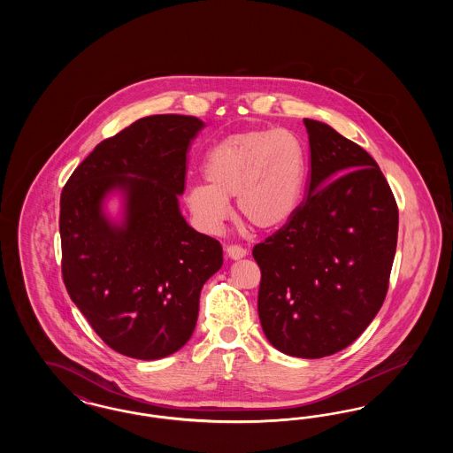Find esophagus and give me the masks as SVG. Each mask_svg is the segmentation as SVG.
I'll return each mask as SVG.
<instances>
[{
	"label": "esophagus",
	"mask_w": 453,
	"mask_h": 453,
	"mask_svg": "<svg viewBox=\"0 0 453 453\" xmlns=\"http://www.w3.org/2000/svg\"><path fill=\"white\" fill-rule=\"evenodd\" d=\"M226 253H227V257L231 259H241L244 258L246 255H248V251L244 250V248H241V246H237V244H231V246H227V250H226Z\"/></svg>",
	"instance_id": "34e87169"
}]
</instances>
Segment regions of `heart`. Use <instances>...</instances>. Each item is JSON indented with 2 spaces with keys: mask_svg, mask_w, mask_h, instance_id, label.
I'll list each match as a JSON object with an SVG mask.
<instances>
[{
  "mask_svg": "<svg viewBox=\"0 0 453 453\" xmlns=\"http://www.w3.org/2000/svg\"><path fill=\"white\" fill-rule=\"evenodd\" d=\"M305 173V152L290 130L239 132L207 152V183L188 187L185 203L198 227L214 233L229 216L227 200L236 196L242 220L259 231H273L299 209Z\"/></svg>",
  "mask_w": 453,
  "mask_h": 453,
  "instance_id": "1",
  "label": "heart"
}]
</instances>
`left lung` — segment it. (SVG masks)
<instances>
[{"label": "left lung", "mask_w": 453, "mask_h": 453, "mask_svg": "<svg viewBox=\"0 0 453 453\" xmlns=\"http://www.w3.org/2000/svg\"><path fill=\"white\" fill-rule=\"evenodd\" d=\"M311 146L305 200L253 248L259 323L281 353L323 358L351 345L380 311L399 212L379 165L327 124L303 119Z\"/></svg>", "instance_id": "left-lung-1"}]
</instances>
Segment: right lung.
<instances>
[{"label":"right lung","mask_w":453,"mask_h":453,"mask_svg":"<svg viewBox=\"0 0 453 453\" xmlns=\"http://www.w3.org/2000/svg\"><path fill=\"white\" fill-rule=\"evenodd\" d=\"M203 122L151 115L102 141L61 195L63 280L111 349L159 360L194 334L203 283L222 266V246L180 212L187 151ZM123 196V220L104 212Z\"/></svg>","instance_id":"add662e5"}]
</instances>
